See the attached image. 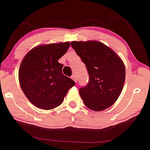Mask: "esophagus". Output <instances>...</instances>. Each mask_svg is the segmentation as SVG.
Returning <instances> with one entry per match:
<instances>
[{
  "label": "esophagus",
  "instance_id": "esophagus-1",
  "mask_svg": "<svg viewBox=\"0 0 150 150\" xmlns=\"http://www.w3.org/2000/svg\"><path fill=\"white\" fill-rule=\"evenodd\" d=\"M71 78L73 79V80L74 81H75V82H77V77H76V75H72Z\"/></svg>",
  "mask_w": 150,
  "mask_h": 150
}]
</instances>
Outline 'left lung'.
I'll list each match as a JSON object with an SVG mask.
<instances>
[{
  "instance_id": "8db88e82",
  "label": "left lung",
  "mask_w": 150,
  "mask_h": 150,
  "mask_svg": "<svg viewBox=\"0 0 150 150\" xmlns=\"http://www.w3.org/2000/svg\"><path fill=\"white\" fill-rule=\"evenodd\" d=\"M87 68L89 84L79 90L85 105L102 111L118 99L125 82V66L122 59L103 42L96 40L70 43Z\"/></svg>"
}]
</instances>
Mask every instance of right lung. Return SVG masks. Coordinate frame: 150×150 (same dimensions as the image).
<instances>
[{
  "mask_svg": "<svg viewBox=\"0 0 150 150\" xmlns=\"http://www.w3.org/2000/svg\"><path fill=\"white\" fill-rule=\"evenodd\" d=\"M69 42L40 45L23 57L19 69V82L28 100L35 107L52 110L64 101L75 82L62 73L58 60L70 47Z\"/></svg>",
  "mask_w": 150,
  "mask_h": 150,
  "instance_id": "obj_1",
  "label": "right lung"
}]
</instances>
